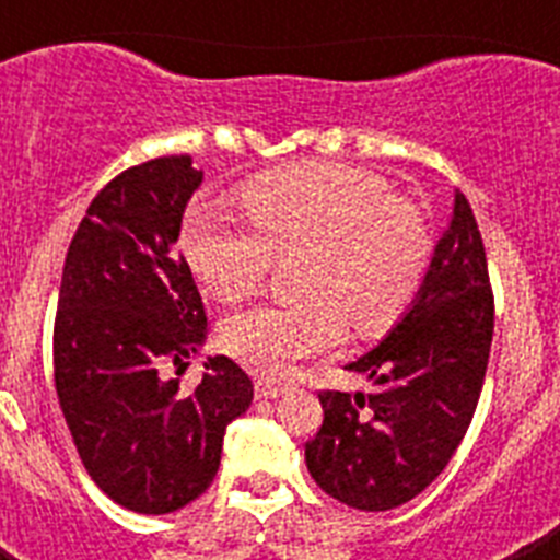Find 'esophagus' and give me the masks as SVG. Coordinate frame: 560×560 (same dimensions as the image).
Instances as JSON below:
<instances>
[{
  "instance_id": "1",
  "label": "esophagus",
  "mask_w": 560,
  "mask_h": 560,
  "mask_svg": "<svg viewBox=\"0 0 560 560\" xmlns=\"http://www.w3.org/2000/svg\"><path fill=\"white\" fill-rule=\"evenodd\" d=\"M285 389L283 384H277V381H269V378H257L255 381V393L257 398H277V395H283Z\"/></svg>"
}]
</instances>
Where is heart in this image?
<instances>
[{
  "label": "heart",
  "mask_w": 560,
  "mask_h": 560,
  "mask_svg": "<svg viewBox=\"0 0 560 560\" xmlns=\"http://www.w3.org/2000/svg\"><path fill=\"white\" fill-rule=\"evenodd\" d=\"M249 224L224 207L196 205L182 221V255L221 303L255 294L271 255L300 252L291 303L232 314L221 345L264 375L336 348L345 325L375 336L398 319L427 275L432 237L407 199L373 173L336 162H303L241 187Z\"/></svg>",
  "instance_id": "1"
}]
</instances>
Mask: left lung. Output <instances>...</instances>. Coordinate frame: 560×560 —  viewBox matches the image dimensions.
Wrapping results in <instances>:
<instances>
[{
  "label": "left lung",
  "mask_w": 560,
  "mask_h": 560,
  "mask_svg": "<svg viewBox=\"0 0 560 560\" xmlns=\"http://www.w3.org/2000/svg\"><path fill=\"white\" fill-rule=\"evenodd\" d=\"M493 339V291L471 205L434 246L412 308L378 348L350 361L373 393H319L323 427L305 443L314 482L359 511H393L438 479L471 427Z\"/></svg>",
  "instance_id": "left-lung-1"
}]
</instances>
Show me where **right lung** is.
I'll use <instances>...</instances> for the list:
<instances>
[{
	"label": "right lung",
	"mask_w": 560,
	"mask_h": 560,
	"mask_svg": "<svg viewBox=\"0 0 560 560\" xmlns=\"http://www.w3.org/2000/svg\"><path fill=\"white\" fill-rule=\"evenodd\" d=\"M201 179L187 153L114 176L69 244L58 291L56 393L81 463L108 499L148 516L210 488L226 427L255 393L226 355L207 359L190 395L162 378L167 361L190 359L207 336L205 303L176 249Z\"/></svg>",
	"instance_id": "add662e5"
}]
</instances>
